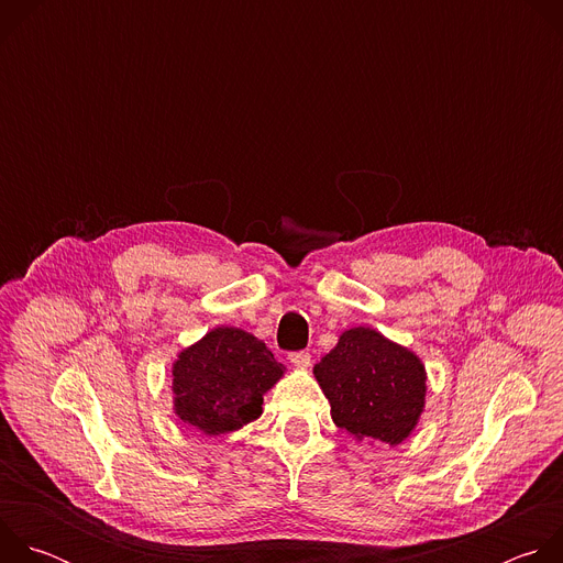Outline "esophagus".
<instances>
[{
  "label": "esophagus",
  "mask_w": 563,
  "mask_h": 563,
  "mask_svg": "<svg viewBox=\"0 0 563 563\" xmlns=\"http://www.w3.org/2000/svg\"><path fill=\"white\" fill-rule=\"evenodd\" d=\"M289 361H291L296 367L305 369V367L311 365V354H309V352H291V354H289Z\"/></svg>",
  "instance_id": "obj_1"
}]
</instances>
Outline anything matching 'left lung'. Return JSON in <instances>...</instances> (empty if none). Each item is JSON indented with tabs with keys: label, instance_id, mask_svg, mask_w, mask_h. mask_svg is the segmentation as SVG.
<instances>
[{
	"label": "left lung",
	"instance_id": "1",
	"mask_svg": "<svg viewBox=\"0 0 563 563\" xmlns=\"http://www.w3.org/2000/svg\"><path fill=\"white\" fill-rule=\"evenodd\" d=\"M332 419L356 441L404 443L417 428L428 391L421 358L372 328H352L313 365Z\"/></svg>",
	"mask_w": 563,
	"mask_h": 563
}]
</instances>
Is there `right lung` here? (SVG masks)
I'll return each instance as SVG.
<instances>
[{"label":"right lung","instance_id":"add662e5","mask_svg":"<svg viewBox=\"0 0 563 563\" xmlns=\"http://www.w3.org/2000/svg\"><path fill=\"white\" fill-rule=\"evenodd\" d=\"M172 374L176 417L218 437L263 415V396L283 378L285 365L254 334L222 325L185 347Z\"/></svg>","mask_w":563,"mask_h":563}]
</instances>
